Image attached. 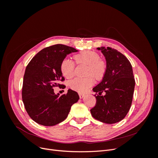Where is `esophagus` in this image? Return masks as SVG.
<instances>
[{"label":"esophagus","instance_id":"obj_1","mask_svg":"<svg viewBox=\"0 0 158 158\" xmlns=\"http://www.w3.org/2000/svg\"><path fill=\"white\" fill-rule=\"evenodd\" d=\"M79 96H80V99H82V98H84L85 95H84V94H79Z\"/></svg>","mask_w":158,"mask_h":158}]
</instances>
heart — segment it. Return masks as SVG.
<instances>
[{
	"instance_id": "obj_1",
	"label": "heart",
	"mask_w": 158,
	"mask_h": 158,
	"mask_svg": "<svg viewBox=\"0 0 158 158\" xmlns=\"http://www.w3.org/2000/svg\"><path fill=\"white\" fill-rule=\"evenodd\" d=\"M78 64L87 66L85 74L92 76L95 79H100L106 71V65L100 59L99 55L96 52L85 51L76 55L74 57ZM60 71L66 78H71L74 75V64L69 58H65L60 64ZM92 77L76 78L71 80L69 83L70 88L79 93H85L94 84V80Z\"/></svg>"
}]
</instances>
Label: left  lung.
I'll list each match as a JSON object with an SVG mask.
<instances>
[{
	"instance_id": "1",
	"label": "left lung",
	"mask_w": 158,
	"mask_h": 158,
	"mask_svg": "<svg viewBox=\"0 0 158 158\" xmlns=\"http://www.w3.org/2000/svg\"><path fill=\"white\" fill-rule=\"evenodd\" d=\"M106 60V70L102 82L93 88L95 106L90 110L92 117L107 124L116 123L125 117L131 108L135 80L132 65L127 57L111 47H101ZM103 92L105 95L101 94Z\"/></svg>"
}]
</instances>
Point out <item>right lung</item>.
<instances>
[{"label": "right lung", "instance_id": "1", "mask_svg": "<svg viewBox=\"0 0 158 158\" xmlns=\"http://www.w3.org/2000/svg\"><path fill=\"white\" fill-rule=\"evenodd\" d=\"M73 47L57 44L47 47L33 56L23 76L22 100L32 120L44 126H54L67 117L79 95L69 89L66 94H55L53 88L64 80L60 64L66 56L77 52Z\"/></svg>", "mask_w": 158, "mask_h": 158}]
</instances>
